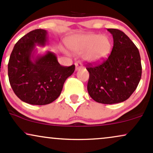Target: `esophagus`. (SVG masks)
I'll use <instances>...</instances> for the list:
<instances>
[{"mask_svg": "<svg viewBox=\"0 0 153 153\" xmlns=\"http://www.w3.org/2000/svg\"><path fill=\"white\" fill-rule=\"evenodd\" d=\"M75 70H76V71L81 69L82 68V65L80 63V62H75Z\"/></svg>", "mask_w": 153, "mask_h": 153, "instance_id": "1", "label": "esophagus"}]
</instances>
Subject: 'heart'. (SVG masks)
<instances>
[{
  "label": "heart",
  "instance_id": "obj_1",
  "mask_svg": "<svg viewBox=\"0 0 153 153\" xmlns=\"http://www.w3.org/2000/svg\"><path fill=\"white\" fill-rule=\"evenodd\" d=\"M67 45L74 52H83L82 58L91 63H99L108 58L112 43L109 38L100 34H87L73 37Z\"/></svg>",
  "mask_w": 153,
  "mask_h": 153
}]
</instances>
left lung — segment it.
I'll use <instances>...</instances> for the list:
<instances>
[{
  "label": "left lung",
  "mask_w": 153,
  "mask_h": 153,
  "mask_svg": "<svg viewBox=\"0 0 153 153\" xmlns=\"http://www.w3.org/2000/svg\"><path fill=\"white\" fill-rule=\"evenodd\" d=\"M113 35L111 53L102 63H88V92L97 102H123L135 91L140 80L142 65L137 48L123 31L109 28Z\"/></svg>",
  "instance_id": "left-lung-1"
}]
</instances>
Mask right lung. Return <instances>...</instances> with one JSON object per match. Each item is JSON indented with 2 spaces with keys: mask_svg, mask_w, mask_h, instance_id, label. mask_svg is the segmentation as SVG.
I'll return each mask as SVG.
<instances>
[{
  "mask_svg": "<svg viewBox=\"0 0 153 153\" xmlns=\"http://www.w3.org/2000/svg\"><path fill=\"white\" fill-rule=\"evenodd\" d=\"M47 31L36 29L16 43L8 65L13 91L23 102L44 105L56 100L65 80L73 74L75 65H60L54 53L48 52L34 58L36 44L45 45Z\"/></svg>",
  "mask_w": 153,
  "mask_h": 153,
  "instance_id": "add662e5",
  "label": "right lung"
}]
</instances>
